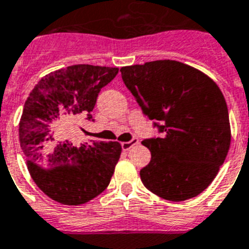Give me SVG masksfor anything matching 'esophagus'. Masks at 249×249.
<instances>
[{
  "label": "esophagus",
  "instance_id": "34e87169",
  "mask_svg": "<svg viewBox=\"0 0 249 249\" xmlns=\"http://www.w3.org/2000/svg\"><path fill=\"white\" fill-rule=\"evenodd\" d=\"M139 142H140V141L137 139H132L131 141H128V142H122V143H121V146H122V149L124 150V151H128L131 147L135 146V145H137Z\"/></svg>",
  "mask_w": 249,
  "mask_h": 249
}]
</instances>
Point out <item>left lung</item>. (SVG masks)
<instances>
[{"mask_svg":"<svg viewBox=\"0 0 249 249\" xmlns=\"http://www.w3.org/2000/svg\"><path fill=\"white\" fill-rule=\"evenodd\" d=\"M127 89L163 137L143 140L151 160L143 186L164 200L196 197L216 177L231 146L229 113L213 80L186 63L160 59L121 69Z\"/></svg>","mask_w":249,"mask_h":249,"instance_id":"left-lung-1","label":"left lung"}]
</instances>
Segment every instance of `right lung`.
<instances>
[{
  "label": "right lung",
  "instance_id": "obj_1",
  "mask_svg": "<svg viewBox=\"0 0 249 249\" xmlns=\"http://www.w3.org/2000/svg\"><path fill=\"white\" fill-rule=\"evenodd\" d=\"M117 67L73 65L39 80L24 106L18 139L29 173L36 186L63 205H83L106 190L122 146L117 141H71L80 117L91 120L100 89Z\"/></svg>",
  "mask_w": 249,
  "mask_h": 249
}]
</instances>
